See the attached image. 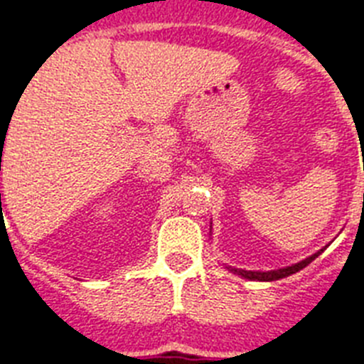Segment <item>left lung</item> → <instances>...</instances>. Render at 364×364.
I'll return each mask as SVG.
<instances>
[{"label": "left lung", "mask_w": 364, "mask_h": 364, "mask_svg": "<svg viewBox=\"0 0 364 364\" xmlns=\"http://www.w3.org/2000/svg\"><path fill=\"white\" fill-rule=\"evenodd\" d=\"M323 250L326 248L318 250V252L313 253V255H309V257L304 259V261L296 262V264H291V267L277 268V270L259 272V270H242V268H235V267H225V268H228L229 272H233V274H237V276L244 277V279H248V281H277V279H283V277L292 276V274H296V272L304 270V268L307 267L309 262H313L314 259L318 257Z\"/></svg>", "instance_id": "8db88e82"}]
</instances>
